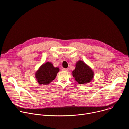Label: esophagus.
I'll return each instance as SVG.
<instances>
[{"instance_id":"obj_1","label":"esophagus","mask_w":129,"mask_h":129,"mask_svg":"<svg viewBox=\"0 0 129 129\" xmlns=\"http://www.w3.org/2000/svg\"><path fill=\"white\" fill-rule=\"evenodd\" d=\"M62 70L64 71H67L68 70V69L67 68H63Z\"/></svg>"}]
</instances>
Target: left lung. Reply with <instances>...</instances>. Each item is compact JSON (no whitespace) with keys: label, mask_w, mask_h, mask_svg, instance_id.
Returning a JSON list of instances; mask_svg holds the SVG:
<instances>
[{"label":"left lung","mask_w":129,"mask_h":129,"mask_svg":"<svg viewBox=\"0 0 129 129\" xmlns=\"http://www.w3.org/2000/svg\"><path fill=\"white\" fill-rule=\"evenodd\" d=\"M72 76L80 84H87L93 79L94 72L84 62L79 60L76 64Z\"/></svg>","instance_id":"obj_1"}]
</instances>
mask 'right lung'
<instances>
[{"instance_id": "right-lung-1", "label": "right lung", "mask_w": 129, "mask_h": 129, "mask_svg": "<svg viewBox=\"0 0 129 129\" xmlns=\"http://www.w3.org/2000/svg\"><path fill=\"white\" fill-rule=\"evenodd\" d=\"M59 67H54L51 62H46L41 65L35 73V77L38 84L46 85L56 78L59 71Z\"/></svg>"}]
</instances>
